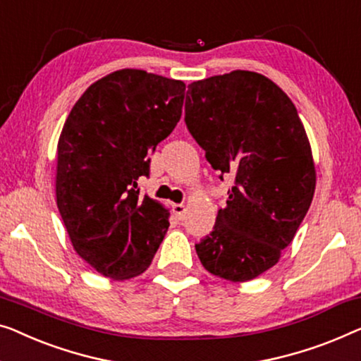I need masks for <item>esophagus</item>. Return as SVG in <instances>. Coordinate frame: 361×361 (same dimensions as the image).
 I'll use <instances>...</instances> for the list:
<instances>
[{"mask_svg":"<svg viewBox=\"0 0 361 361\" xmlns=\"http://www.w3.org/2000/svg\"><path fill=\"white\" fill-rule=\"evenodd\" d=\"M172 212H174L176 218L180 221V219H184L185 216V205H182V203H174V205H172Z\"/></svg>","mask_w":361,"mask_h":361,"instance_id":"esophagus-1","label":"esophagus"}]
</instances>
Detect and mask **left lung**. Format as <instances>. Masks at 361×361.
<instances>
[{
	"label": "left lung",
	"mask_w": 361,
	"mask_h": 361,
	"mask_svg": "<svg viewBox=\"0 0 361 361\" xmlns=\"http://www.w3.org/2000/svg\"><path fill=\"white\" fill-rule=\"evenodd\" d=\"M185 123L212 168L236 177L213 231L195 244L198 259L219 279L252 280L279 262L310 210L306 130L274 81L244 70L189 85Z\"/></svg>",
	"instance_id": "1"
}]
</instances>
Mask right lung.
Here are the masks:
<instances>
[{"label": "right lung", "instance_id": "obj_1", "mask_svg": "<svg viewBox=\"0 0 361 361\" xmlns=\"http://www.w3.org/2000/svg\"><path fill=\"white\" fill-rule=\"evenodd\" d=\"M185 85L143 70L114 71L73 106L56 148V207L73 247L99 274L133 279L149 267L169 210L140 197L149 154L180 120Z\"/></svg>", "mask_w": 361, "mask_h": 361}]
</instances>
